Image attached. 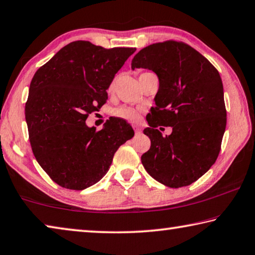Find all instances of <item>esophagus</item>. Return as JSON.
Listing matches in <instances>:
<instances>
[{"mask_svg": "<svg viewBox=\"0 0 255 255\" xmlns=\"http://www.w3.org/2000/svg\"><path fill=\"white\" fill-rule=\"evenodd\" d=\"M133 129H135V132L136 133H139L141 130H140V128L138 127V126H133Z\"/></svg>", "mask_w": 255, "mask_h": 255, "instance_id": "esophagus-1", "label": "esophagus"}]
</instances>
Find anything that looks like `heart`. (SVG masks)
<instances>
[{
    "label": "heart",
    "instance_id": "b5f03b06",
    "mask_svg": "<svg viewBox=\"0 0 255 255\" xmlns=\"http://www.w3.org/2000/svg\"><path fill=\"white\" fill-rule=\"evenodd\" d=\"M115 82L110 85V91L114 90ZM114 116L128 123H136L139 119V110L131 107H120L114 110Z\"/></svg>",
    "mask_w": 255,
    "mask_h": 255
}]
</instances>
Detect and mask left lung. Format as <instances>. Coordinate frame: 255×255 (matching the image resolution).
<instances>
[{
    "label": "left lung",
    "mask_w": 255,
    "mask_h": 255,
    "mask_svg": "<svg viewBox=\"0 0 255 255\" xmlns=\"http://www.w3.org/2000/svg\"><path fill=\"white\" fill-rule=\"evenodd\" d=\"M157 75L155 107L146 116L144 133L150 148L141 155L147 173L159 183L181 188L208 171L221 152L226 128L223 82L218 71L199 51L184 42L167 40L138 51L131 68ZM158 126H170L163 137Z\"/></svg>",
    "instance_id": "obj_1"
}]
</instances>
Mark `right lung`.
I'll use <instances>...</instances> for the list:
<instances>
[{
    "label": "right lung",
    "instance_id": "1",
    "mask_svg": "<svg viewBox=\"0 0 255 255\" xmlns=\"http://www.w3.org/2000/svg\"><path fill=\"white\" fill-rule=\"evenodd\" d=\"M135 50L73 41L34 73L24 109L29 140L37 162L60 187L96 184L119 146L133 137L123 119L111 117L99 131L85 120L107 102L116 73Z\"/></svg>",
    "mask_w": 255,
    "mask_h": 255
}]
</instances>
